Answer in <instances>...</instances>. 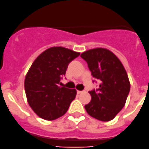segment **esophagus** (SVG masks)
<instances>
[{
  "instance_id": "34e87169",
  "label": "esophagus",
  "mask_w": 149,
  "mask_h": 149,
  "mask_svg": "<svg viewBox=\"0 0 149 149\" xmlns=\"http://www.w3.org/2000/svg\"><path fill=\"white\" fill-rule=\"evenodd\" d=\"M83 92H84V91H79V90H78V91H77V93H78V94L83 93Z\"/></svg>"
}]
</instances>
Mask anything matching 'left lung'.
I'll return each instance as SVG.
<instances>
[{
  "instance_id": "1",
  "label": "left lung",
  "mask_w": 149,
  "mask_h": 149,
  "mask_svg": "<svg viewBox=\"0 0 149 149\" xmlns=\"http://www.w3.org/2000/svg\"><path fill=\"white\" fill-rule=\"evenodd\" d=\"M87 63L99 89L90 91L92 99L85 105L89 116L102 122L114 119L123 108L130 89L127 73L119 59L105 48L87 50L81 54Z\"/></svg>"
}]
</instances>
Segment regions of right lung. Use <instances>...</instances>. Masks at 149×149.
Listing matches in <instances>:
<instances>
[{"instance_id":"1","label":"right lung","mask_w":149,"mask_h":149,"mask_svg":"<svg viewBox=\"0 0 149 149\" xmlns=\"http://www.w3.org/2000/svg\"><path fill=\"white\" fill-rule=\"evenodd\" d=\"M79 54L65 47H51L30 66L24 79L26 97L30 108L41 119L52 121L63 116L76 97V89L58 84L69 63Z\"/></svg>"}]
</instances>
